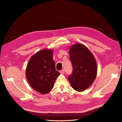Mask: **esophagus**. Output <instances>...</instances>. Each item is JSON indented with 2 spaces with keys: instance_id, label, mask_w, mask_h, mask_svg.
<instances>
[{
  "instance_id": "1",
  "label": "esophagus",
  "mask_w": 122,
  "mask_h": 122,
  "mask_svg": "<svg viewBox=\"0 0 122 122\" xmlns=\"http://www.w3.org/2000/svg\"><path fill=\"white\" fill-rule=\"evenodd\" d=\"M60 73L61 74H64L65 73V71L64 70H61V71H60Z\"/></svg>"
}]
</instances>
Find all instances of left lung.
Listing matches in <instances>:
<instances>
[{"instance_id":"8db88e82","label":"left lung","mask_w":122,"mask_h":122,"mask_svg":"<svg viewBox=\"0 0 122 122\" xmlns=\"http://www.w3.org/2000/svg\"><path fill=\"white\" fill-rule=\"evenodd\" d=\"M73 72L69 76L72 87L78 92L89 87L96 77L97 65L95 58L87 48L81 44H76L69 50Z\"/></svg>"}]
</instances>
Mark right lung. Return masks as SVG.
<instances>
[{"instance_id":"add662e5","label":"right lung","mask_w":122,"mask_h":122,"mask_svg":"<svg viewBox=\"0 0 122 122\" xmlns=\"http://www.w3.org/2000/svg\"><path fill=\"white\" fill-rule=\"evenodd\" d=\"M53 50L43 49L29 60L26 69V76L33 89L42 94L52 89L55 80L60 75L53 61Z\"/></svg>"}]
</instances>
